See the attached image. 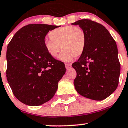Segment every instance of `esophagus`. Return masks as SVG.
I'll use <instances>...</instances> for the list:
<instances>
[{
  "mask_svg": "<svg viewBox=\"0 0 128 128\" xmlns=\"http://www.w3.org/2000/svg\"><path fill=\"white\" fill-rule=\"evenodd\" d=\"M65 67L66 69H69L71 67V64H65Z\"/></svg>",
  "mask_w": 128,
  "mask_h": 128,
  "instance_id": "34e87169",
  "label": "esophagus"
}]
</instances>
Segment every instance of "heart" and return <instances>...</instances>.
I'll use <instances>...</instances> for the list:
<instances>
[{"label": "heart", "mask_w": 128, "mask_h": 128, "mask_svg": "<svg viewBox=\"0 0 128 128\" xmlns=\"http://www.w3.org/2000/svg\"><path fill=\"white\" fill-rule=\"evenodd\" d=\"M50 39L44 41L48 53L56 58L62 49L60 59L70 62L74 57H80L86 50L87 36L86 31L79 26H66L55 28L49 32Z\"/></svg>", "instance_id": "obj_1"}]
</instances>
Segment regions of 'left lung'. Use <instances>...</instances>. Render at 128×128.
<instances>
[{"label": "left lung", "mask_w": 128, "mask_h": 128, "mask_svg": "<svg viewBox=\"0 0 128 128\" xmlns=\"http://www.w3.org/2000/svg\"><path fill=\"white\" fill-rule=\"evenodd\" d=\"M86 31V50L72 64L77 76L74 80L79 94L91 100L101 101L109 96L117 88L120 63L115 41L102 24L91 20L72 23Z\"/></svg>", "instance_id": "8db88e82"}]
</instances>
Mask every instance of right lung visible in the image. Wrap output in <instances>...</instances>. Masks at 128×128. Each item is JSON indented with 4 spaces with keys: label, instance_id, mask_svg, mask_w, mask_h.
<instances>
[{
    "label": "right lung",
    "instance_id": "right-lung-1",
    "mask_svg": "<svg viewBox=\"0 0 128 128\" xmlns=\"http://www.w3.org/2000/svg\"><path fill=\"white\" fill-rule=\"evenodd\" d=\"M60 26L30 24L19 30L8 44L6 76L14 96L37 106L52 98L66 68L44 46L46 35Z\"/></svg>",
    "mask_w": 128,
    "mask_h": 128
}]
</instances>
